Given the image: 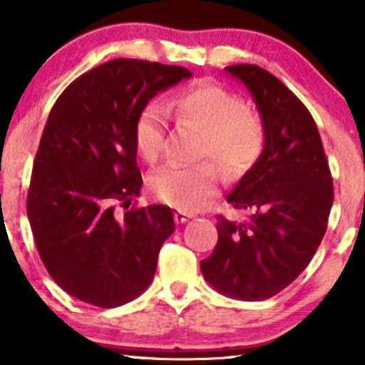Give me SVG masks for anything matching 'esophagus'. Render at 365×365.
<instances>
[{
  "instance_id": "1",
  "label": "esophagus",
  "mask_w": 365,
  "mask_h": 365,
  "mask_svg": "<svg viewBox=\"0 0 365 365\" xmlns=\"http://www.w3.org/2000/svg\"><path fill=\"white\" fill-rule=\"evenodd\" d=\"M174 217H175V221H178V222H186V221H190L191 217H193V214L186 212V210H178V212L174 214Z\"/></svg>"
}]
</instances>
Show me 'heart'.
I'll return each instance as SVG.
<instances>
[{"label":"heart","instance_id":"1","mask_svg":"<svg viewBox=\"0 0 365 365\" xmlns=\"http://www.w3.org/2000/svg\"><path fill=\"white\" fill-rule=\"evenodd\" d=\"M168 108L179 121L202 130L200 158H212L231 178L245 174L259 160L266 143L264 123L237 93L214 83H198L179 92ZM132 139L144 162H158L167 140L165 111L156 104L144 106L134 121ZM219 182L221 174L210 162L165 165L151 174L150 190L175 209L195 210L217 193Z\"/></svg>","mask_w":365,"mask_h":365}]
</instances>
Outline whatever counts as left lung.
Segmentation results:
<instances>
[{
    "instance_id": "left-lung-1",
    "label": "left lung",
    "mask_w": 365,
    "mask_h": 365,
    "mask_svg": "<svg viewBox=\"0 0 365 365\" xmlns=\"http://www.w3.org/2000/svg\"><path fill=\"white\" fill-rule=\"evenodd\" d=\"M252 93L266 143L228 202L250 210L249 221L217 215V244L200 269L210 285L242 301L273 297L315 256L334 190L315 120L272 73L254 64L226 68Z\"/></svg>"
}]
</instances>
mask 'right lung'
Masks as SVG:
<instances>
[{"label": "right lung", "mask_w": 365, "mask_h": 365, "mask_svg": "<svg viewBox=\"0 0 365 365\" xmlns=\"http://www.w3.org/2000/svg\"><path fill=\"white\" fill-rule=\"evenodd\" d=\"M191 73L139 58H113L73 81L53 104L33 163L27 217L38 254L58 287L83 303L115 308L146 291L170 207L123 214L143 178L132 139L150 99Z\"/></svg>", "instance_id": "add662e5"}]
</instances>
